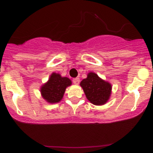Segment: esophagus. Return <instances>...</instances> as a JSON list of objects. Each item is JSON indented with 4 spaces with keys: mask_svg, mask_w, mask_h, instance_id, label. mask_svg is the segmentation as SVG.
<instances>
[{
    "mask_svg": "<svg viewBox=\"0 0 153 153\" xmlns=\"http://www.w3.org/2000/svg\"><path fill=\"white\" fill-rule=\"evenodd\" d=\"M72 82H73V84H78L80 83V78H73V80H72Z\"/></svg>",
    "mask_w": 153,
    "mask_h": 153,
    "instance_id": "esophagus-1",
    "label": "esophagus"
}]
</instances>
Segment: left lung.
I'll list each match as a JSON object with an SVG mask.
<instances>
[{"label": "left lung", "mask_w": 153, "mask_h": 153, "mask_svg": "<svg viewBox=\"0 0 153 153\" xmlns=\"http://www.w3.org/2000/svg\"><path fill=\"white\" fill-rule=\"evenodd\" d=\"M86 98L95 105L104 104L109 98L112 86L109 83L101 79L98 75L89 72L87 78L81 82Z\"/></svg>", "instance_id": "8db88e82"}]
</instances>
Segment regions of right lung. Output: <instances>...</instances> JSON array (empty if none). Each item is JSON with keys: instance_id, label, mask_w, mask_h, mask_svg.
I'll list each match as a JSON object with an SVG mask.
<instances>
[{"instance_id": "1", "label": "right lung", "mask_w": 153, "mask_h": 153, "mask_svg": "<svg viewBox=\"0 0 153 153\" xmlns=\"http://www.w3.org/2000/svg\"><path fill=\"white\" fill-rule=\"evenodd\" d=\"M71 84V81L67 77H61L59 74L52 73L49 81L41 87V95L47 102L51 104L58 103L62 99L66 88Z\"/></svg>"}]
</instances>
